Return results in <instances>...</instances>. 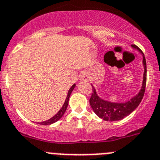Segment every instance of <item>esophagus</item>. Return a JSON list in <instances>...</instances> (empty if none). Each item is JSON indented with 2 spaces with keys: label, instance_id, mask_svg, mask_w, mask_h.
<instances>
[{
  "label": "esophagus",
  "instance_id": "34e87169",
  "mask_svg": "<svg viewBox=\"0 0 160 160\" xmlns=\"http://www.w3.org/2000/svg\"><path fill=\"white\" fill-rule=\"evenodd\" d=\"M80 80H85V81H88L89 77L86 73H82L81 75H80Z\"/></svg>",
  "mask_w": 160,
  "mask_h": 160
}]
</instances>
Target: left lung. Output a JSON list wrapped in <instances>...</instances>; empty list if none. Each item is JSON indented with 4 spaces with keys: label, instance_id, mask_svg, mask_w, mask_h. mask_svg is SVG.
Here are the masks:
<instances>
[{
    "label": "left lung",
    "instance_id": "left-lung-1",
    "mask_svg": "<svg viewBox=\"0 0 160 160\" xmlns=\"http://www.w3.org/2000/svg\"><path fill=\"white\" fill-rule=\"evenodd\" d=\"M135 50H138L143 56V66H144V74H143L142 86L140 92L132 97L129 100L125 102H110L99 97L97 94L96 90L92 86V94L90 98V105L92 110L98 117L105 121H119L123 119L126 116L130 114L141 103L144 97V91L146 87V77H147V66H146V60L143 52L137 47L136 45H131Z\"/></svg>",
    "mask_w": 160,
    "mask_h": 160
}]
</instances>
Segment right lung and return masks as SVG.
Wrapping results in <instances>:
<instances>
[{
  "instance_id": "1",
  "label": "right lung",
  "mask_w": 160,
  "mask_h": 160,
  "mask_svg": "<svg viewBox=\"0 0 160 160\" xmlns=\"http://www.w3.org/2000/svg\"><path fill=\"white\" fill-rule=\"evenodd\" d=\"M76 87V84L74 83V84L72 86L71 88H70V89L68 90V95H67V97L66 98H65V102H64L63 106H62V107L61 109H60L59 111L56 114H55L53 117H52L51 118H50L49 120L47 121H45V122H40V125H51V124L54 123V122H58V120H60V119L62 118V116L64 115V114H65V110H66L67 107H68V100H69V97H70V95H71L72 92L73 91V89L75 88Z\"/></svg>"
}]
</instances>
